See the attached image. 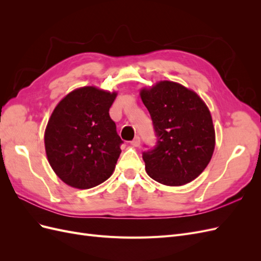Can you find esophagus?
<instances>
[{"label": "esophagus", "instance_id": "1", "mask_svg": "<svg viewBox=\"0 0 261 261\" xmlns=\"http://www.w3.org/2000/svg\"><path fill=\"white\" fill-rule=\"evenodd\" d=\"M130 144H132L134 147L140 146V138H139V136H136L135 138H134V139L130 141Z\"/></svg>", "mask_w": 261, "mask_h": 261}]
</instances>
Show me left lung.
<instances>
[{"instance_id":"obj_1","label":"left lung","mask_w":261,"mask_h":261,"mask_svg":"<svg viewBox=\"0 0 261 261\" xmlns=\"http://www.w3.org/2000/svg\"><path fill=\"white\" fill-rule=\"evenodd\" d=\"M156 143L143 152L147 174L168 186L199 176L211 160L216 135L209 109L196 92L173 82L143 89Z\"/></svg>"}]
</instances>
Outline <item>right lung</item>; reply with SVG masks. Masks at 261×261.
<instances>
[{
	"instance_id": "add662e5",
	"label": "right lung",
	"mask_w": 261,
	"mask_h": 261,
	"mask_svg": "<svg viewBox=\"0 0 261 261\" xmlns=\"http://www.w3.org/2000/svg\"><path fill=\"white\" fill-rule=\"evenodd\" d=\"M115 97V92L83 87L54 109L44 134L45 152L67 185L87 189L112 175L123 144L109 114Z\"/></svg>"
}]
</instances>
